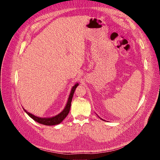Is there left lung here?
<instances>
[{
	"label": "left lung",
	"mask_w": 160,
	"mask_h": 160,
	"mask_svg": "<svg viewBox=\"0 0 160 160\" xmlns=\"http://www.w3.org/2000/svg\"><path fill=\"white\" fill-rule=\"evenodd\" d=\"M98 117H99V116H98ZM100 118V119H101V120H103V121H105V120H103V119H101V118Z\"/></svg>",
	"instance_id": "obj_1"
}]
</instances>
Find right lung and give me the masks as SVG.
<instances>
[{
	"instance_id": "obj_1",
	"label": "right lung",
	"mask_w": 160,
	"mask_h": 160,
	"mask_svg": "<svg viewBox=\"0 0 160 160\" xmlns=\"http://www.w3.org/2000/svg\"><path fill=\"white\" fill-rule=\"evenodd\" d=\"M78 85H79V83H76L75 85L72 87L69 96L68 101H67L65 108L61 113L55 116H52V117H51V118H40V117H37V116L33 115L29 112H28V111L24 108L23 109L27 113V114H28V115L29 116V117H31L33 120H35V122L38 123H41L42 125H55L59 124L62 122V121H63V119L67 117V115H68V113H69L72 96H73L76 88Z\"/></svg>"
}]
</instances>
